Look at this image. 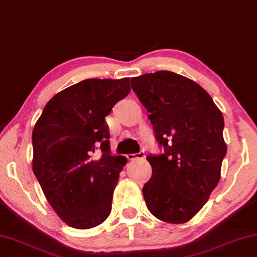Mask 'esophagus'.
I'll use <instances>...</instances> for the list:
<instances>
[{
  "label": "esophagus",
  "instance_id": "esophagus-1",
  "mask_svg": "<svg viewBox=\"0 0 257 257\" xmlns=\"http://www.w3.org/2000/svg\"><path fill=\"white\" fill-rule=\"evenodd\" d=\"M127 158H128V160H137V159H144L145 158V153H144V151H141L140 153L128 154Z\"/></svg>",
  "mask_w": 257,
  "mask_h": 257
}]
</instances>
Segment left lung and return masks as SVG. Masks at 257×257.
Listing matches in <instances>:
<instances>
[{"label": "left lung", "instance_id": "left-lung-1", "mask_svg": "<svg viewBox=\"0 0 257 257\" xmlns=\"http://www.w3.org/2000/svg\"><path fill=\"white\" fill-rule=\"evenodd\" d=\"M132 88L153 124L160 156H148L152 176L143 187L151 214L161 221H190L221 178L226 154L222 112L205 89L169 71L137 76Z\"/></svg>", "mask_w": 257, "mask_h": 257}]
</instances>
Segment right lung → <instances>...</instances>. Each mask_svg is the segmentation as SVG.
<instances>
[{"label": "right lung", "instance_id": "right-lung-1", "mask_svg": "<svg viewBox=\"0 0 257 257\" xmlns=\"http://www.w3.org/2000/svg\"><path fill=\"white\" fill-rule=\"evenodd\" d=\"M129 92V77L83 80L52 97L36 121L33 172L48 202L68 226L91 229L111 213L127 159L111 156L105 116Z\"/></svg>", "mask_w": 257, "mask_h": 257}]
</instances>
